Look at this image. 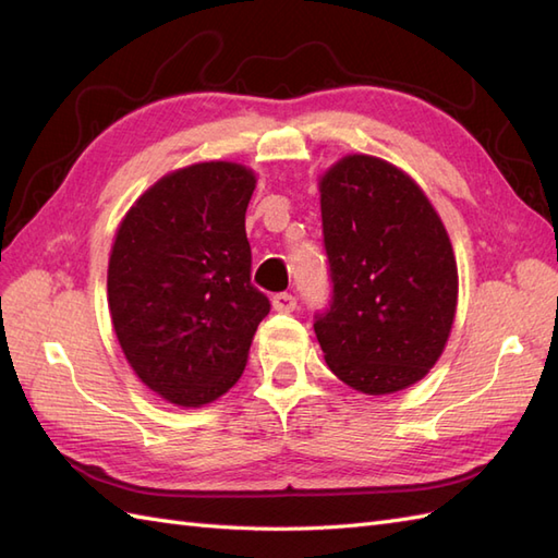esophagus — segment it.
Here are the masks:
<instances>
[{
	"label": "esophagus",
	"mask_w": 558,
	"mask_h": 558,
	"mask_svg": "<svg viewBox=\"0 0 558 558\" xmlns=\"http://www.w3.org/2000/svg\"><path fill=\"white\" fill-rule=\"evenodd\" d=\"M274 308L278 313H290L296 308V296L290 292H278L274 294Z\"/></svg>",
	"instance_id": "obj_1"
}]
</instances>
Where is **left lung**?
I'll list each match as a JSON object with an SVG mask.
<instances>
[{
	"instance_id": "obj_1",
	"label": "left lung",
	"mask_w": 558,
	"mask_h": 558,
	"mask_svg": "<svg viewBox=\"0 0 558 558\" xmlns=\"http://www.w3.org/2000/svg\"><path fill=\"white\" fill-rule=\"evenodd\" d=\"M332 296L313 330L349 387L393 393L446 347L457 306L452 245L432 203L401 169L349 155L320 181Z\"/></svg>"
}]
</instances>
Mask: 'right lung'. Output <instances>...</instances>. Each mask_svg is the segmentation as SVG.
<instances>
[{
	"mask_svg": "<svg viewBox=\"0 0 558 558\" xmlns=\"http://www.w3.org/2000/svg\"><path fill=\"white\" fill-rule=\"evenodd\" d=\"M254 174L203 162L157 181L126 214L108 264V304L138 379L197 408L240 379L270 302L252 284L245 211Z\"/></svg>",
	"mask_w": 558,
	"mask_h": 558,
	"instance_id": "1",
	"label": "right lung"
}]
</instances>
